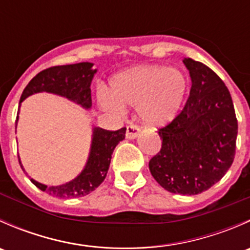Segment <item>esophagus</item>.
Instances as JSON below:
<instances>
[{"label": "esophagus", "instance_id": "34e87169", "mask_svg": "<svg viewBox=\"0 0 250 250\" xmlns=\"http://www.w3.org/2000/svg\"><path fill=\"white\" fill-rule=\"evenodd\" d=\"M139 134H140V129L137 127V125H128L127 132H125V137H127V139H135V138L139 137Z\"/></svg>", "mask_w": 250, "mask_h": 250}]
</instances>
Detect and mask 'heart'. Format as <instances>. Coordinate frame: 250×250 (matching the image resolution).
<instances>
[{
  "instance_id": "heart-1",
  "label": "heart",
  "mask_w": 250,
  "mask_h": 250,
  "mask_svg": "<svg viewBox=\"0 0 250 250\" xmlns=\"http://www.w3.org/2000/svg\"><path fill=\"white\" fill-rule=\"evenodd\" d=\"M188 78L179 69L162 65H140L121 72L111 81V92L102 89L100 107L121 115L125 106L138 107L140 120L150 127L169 123L183 105Z\"/></svg>"
}]
</instances>
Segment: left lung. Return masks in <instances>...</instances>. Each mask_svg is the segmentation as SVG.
<instances>
[{
	"label": "left lung",
	"mask_w": 250,
	"mask_h": 250,
	"mask_svg": "<svg viewBox=\"0 0 250 250\" xmlns=\"http://www.w3.org/2000/svg\"><path fill=\"white\" fill-rule=\"evenodd\" d=\"M191 90L185 107L158 130L162 147L148 168L165 190L198 195L231 167L238 132L230 92L221 78L200 62L185 58Z\"/></svg>",
	"instance_id": "left-lung-1"
}]
</instances>
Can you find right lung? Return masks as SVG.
I'll list each match as a JSON object with an SVG mask.
<instances>
[{
	"instance_id": "add662e5",
	"label": "right lung",
	"mask_w": 250,
	"mask_h": 250,
	"mask_svg": "<svg viewBox=\"0 0 250 250\" xmlns=\"http://www.w3.org/2000/svg\"><path fill=\"white\" fill-rule=\"evenodd\" d=\"M93 62H85L53 66L43 70L32 78L25 87L20 98L19 106L30 95L47 92L66 98L67 100L80 105L83 109L89 110L92 107L90 83L97 74V69H93ZM18 118L19 116L17 117V122ZM125 128L109 132L103 128L93 127L89 155L84 168L76 178L57 186H47L32 178L30 180L40 190L46 191L48 195L53 197L76 198L88 195L104 181L110 167L111 155L117 144L125 139ZM19 163L21 169L25 172L20 158Z\"/></svg>"
}]
</instances>
